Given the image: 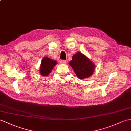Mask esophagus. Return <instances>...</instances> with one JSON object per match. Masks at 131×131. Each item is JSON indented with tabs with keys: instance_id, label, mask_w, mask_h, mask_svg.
Here are the masks:
<instances>
[{
	"instance_id": "34e87169",
	"label": "esophagus",
	"mask_w": 131,
	"mask_h": 131,
	"mask_svg": "<svg viewBox=\"0 0 131 131\" xmlns=\"http://www.w3.org/2000/svg\"><path fill=\"white\" fill-rule=\"evenodd\" d=\"M66 62H67V61L64 60H60V63H61V64H66Z\"/></svg>"
}]
</instances>
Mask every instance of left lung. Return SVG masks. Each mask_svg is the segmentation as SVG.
<instances>
[{"label":"left lung","instance_id":"8db88e82","mask_svg":"<svg viewBox=\"0 0 131 131\" xmlns=\"http://www.w3.org/2000/svg\"><path fill=\"white\" fill-rule=\"evenodd\" d=\"M69 65L74 70L76 75L79 79L88 78L93 74L94 63L81 52H77L73 56Z\"/></svg>","mask_w":131,"mask_h":131}]
</instances>
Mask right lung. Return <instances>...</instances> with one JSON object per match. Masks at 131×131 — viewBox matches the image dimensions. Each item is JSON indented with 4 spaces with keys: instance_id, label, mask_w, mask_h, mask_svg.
I'll list each match as a JSON object with an SVG mask.
<instances>
[{
    "instance_id": "right-lung-1",
    "label": "right lung",
    "mask_w": 131,
    "mask_h": 131,
    "mask_svg": "<svg viewBox=\"0 0 131 131\" xmlns=\"http://www.w3.org/2000/svg\"><path fill=\"white\" fill-rule=\"evenodd\" d=\"M57 63L56 60L50 59L48 57H44L41 61L39 68L40 74L43 77L48 75Z\"/></svg>"
}]
</instances>
